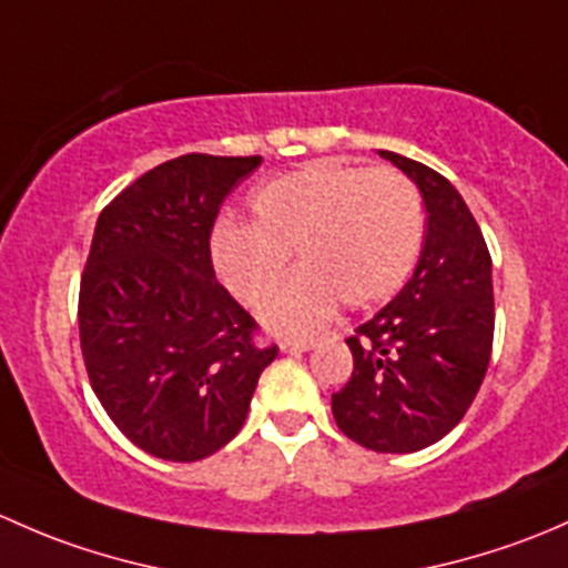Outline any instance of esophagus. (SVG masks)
<instances>
[{
    "label": "esophagus",
    "mask_w": 568,
    "mask_h": 568,
    "mask_svg": "<svg viewBox=\"0 0 568 568\" xmlns=\"http://www.w3.org/2000/svg\"><path fill=\"white\" fill-rule=\"evenodd\" d=\"M314 347V338H284L282 349L284 353H306Z\"/></svg>",
    "instance_id": "34e87169"
}]
</instances>
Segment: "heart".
<instances>
[{
  "label": "heart",
  "mask_w": 568,
  "mask_h": 568,
  "mask_svg": "<svg viewBox=\"0 0 568 568\" xmlns=\"http://www.w3.org/2000/svg\"><path fill=\"white\" fill-rule=\"evenodd\" d=\"M254 221L224 219L210 237L221 282L256 303L282 278L295 251L301 271L267 295L262 320L273 331L323 325L342 297L372 306L410 276L424 237V204L396 169L320 161L251 194Z\"/></svg>",
  "instance_id": "1"
}]
</instances>
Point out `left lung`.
I'll return each instance as SVG.
<instances>
[{
  "label": "left lung",
  "mask_w": 568,
  "mask_h": 568,
  "mask_svg": "<svg viewBox=\"0 0 568 568\" xmlns=\"http://www.w3.org/2000/svg\"><path fill=\"white\" fill-rule=\"evenodd\" d=\"M418 185L426 237L413 278L347 338L353 377L331 396L338 429L379 454H410L465 418L489 366L493 256L465 199L443 174L379 150Z\"/></svg>",
  "instance_id": "left-lung-1"
}]
</instances>
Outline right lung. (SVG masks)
Masks as SVG:
<instances>
[{
    "instance_id": "right-lung-1",
    "label": "right lung",
    "mask_w": 568,
    "mask_h": 568,
    "mask_svg": "<svg viewBox=\"0 0 568 568\" xmlns=\"http://www.w3.org/2000/svg\"><path fill=\"white\" fill-rule=\"evenodd\" d=\"M260 155L189 153L133 180L101 210L81 273L87 374L116 429L142 452L196 462L241 432L278 355L215 282L210 235Z\"/></svg>"
}]
</instances>
